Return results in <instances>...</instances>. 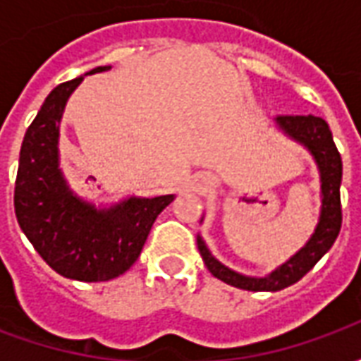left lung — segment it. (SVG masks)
I'll return each instance as SVG.
<instances>
[{"mask_svg":"<svg viewBox=\"0 0 361 361\" xmlns=\"http://www.w3.org/2000/svg\"><path fill=\"white\" fill-rule=\"evenodd\" d=\"M279 123L290 137L295 141L303 142L311 154L317 160L321 170V191H323V209H321V220L317 230L307 245L300 253L282 265L279 271L265 276V279H251L238 272L230 271L224 265H220L212 257L209 250L204 247L201 238H197V245L201 251L204 265L211 271L212 276H216L230 286L242 288V290H253V292H276L282 288L294 284L303 279L307 272L315 267L319 259L333 247L336 235L342 226V204H341V180H342V158L333 141V133L329 129L323 118L317 116H276Z\"/></svg>","mask_w":361,"mask_h":361,"instance_id":"left-lung-1","label":"left lung"}]
</instances>
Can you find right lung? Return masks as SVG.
<instances>
[{
    "instance_id": "obj_1",
    "label": "right lung",
    "mask_w": 361,
    "mask_h": 361,
    "mask_svg": "<svg viewBox=\"0 0 361 361\" xmlns=\"http://www.w3.org/2000/svg\"><path fill=\"white\" fill-rule=\"evenodd\" d=\"M106 69L96 67L89 75ZM81 81L58 85L28 126L13 201L20 230L54 271L81 282H104L137 261L173 195L129 199L110 211H96L71 195L58 168V135L63 106Z\"/></svg>"
}]
</instances>
